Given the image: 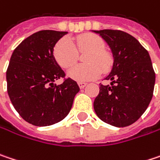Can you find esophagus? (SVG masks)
Masks as SVG:
<instances>
[{"mask_svg":"<svg viewBox=\"0 0 160 160\" xmlns=\"http://www.w3.org/2000/svg\"><path fill=\"white\" fill-rule=\"evenodd\" d=\"M78 84H79V87H80V89H83V88L87 85V83H86V82H79Z\"/></svg>","mask_w":160,"mask_h":160,"instance_id":"esophagus-1","label":"esophagus"}]
</instances>
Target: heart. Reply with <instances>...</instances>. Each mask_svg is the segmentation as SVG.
<instances>
[{
  "label": "heart",
  "instance_id": "heart-1",
  "mask_svg": "<svg viewBox=\"0 0 160 160\" xmlns=\"http://www.w3.org/2000/svg\"><path fill=\"white\" fill-rule=\"evenodd\" d=\"M77 49L89 51L85 61L88 65H75L68 71V76L76 81H88L100 77L102 71L109 70L112 64V58L104 50V42L100 37L86 34L76 39ZM68 38H62L54 48V58L61 68H68L73 65L78 58V51Z\"/></svg>",
  "mask_w": 160,
  "mask_h": 160
}]
</instances>
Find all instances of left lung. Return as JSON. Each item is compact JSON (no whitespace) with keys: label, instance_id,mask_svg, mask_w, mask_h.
I'll return each mask as SVG.
<instances>
[{"label":"left lung","instance_id":"8db88e82","mask_svg":"<svg viewBox=\"0 0 160 160\" xmlns=\"http://www.w3.org/2000/svg\"><path fill=\"white\" fill-rule=\"evenodd\" d=\"M108 44L113 65L105 80L111 85L100 84L93 102L97 116L116 127L128 126L141 117L152 99L155 71L148 52L131 35L104 29L93 31Z\"/></svg>","mask_w":160,"mask_h":160}]
</instances>
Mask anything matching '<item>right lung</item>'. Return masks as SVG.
Masks as SVG:
<instances>
[{"instance_id":"add662e5","label":"right lung","mask_w":160,"mask_h":160,"mask_svg":"<svg viewBox=\"0 0 160 160\" xmlns=\"http://www.w3.org/2000/svg\"><path fill=\"white\" fill-rule=\"evenodd\" d=\"M67 34L54 30L37 32L25 38L11 57L6 71L8 95L22 119L34 125L47 126L63 120L80 91L70 78L60 85L54 83L65 77L53 51Z\"/></svg>"}]
</instances>
